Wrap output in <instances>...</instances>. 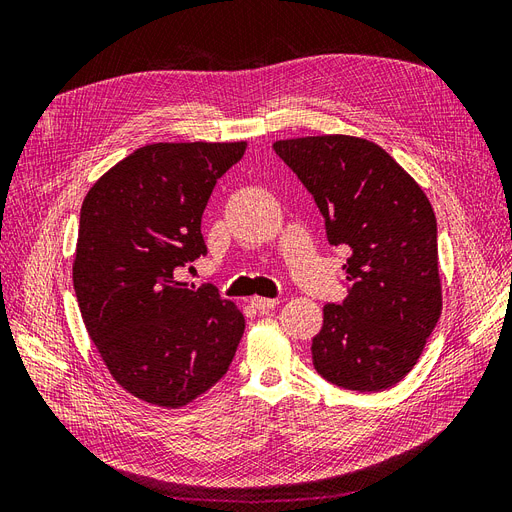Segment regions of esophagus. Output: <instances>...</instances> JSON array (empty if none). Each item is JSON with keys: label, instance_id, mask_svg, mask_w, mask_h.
I'll return each mask as SVG.
<instances>
[{"label": "esophagus", "instance_id": "esophagus-1", "mask_svg": "<svg viewBox=\"0 0 512 512\" xmlns=\"http://www.w3.org/2000/svg\"><path fill=\"white\" fill-rule=\"evenodd\" d=\"M250 303L254 309H258V312H267V309H273L275 305H280V301L277 299H267V297H252Z\"/></svg>", "mask_w": 512, "mask_h": 512}]
</instances>
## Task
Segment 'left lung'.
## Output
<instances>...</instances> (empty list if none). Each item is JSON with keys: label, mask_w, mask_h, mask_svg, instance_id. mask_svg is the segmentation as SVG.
Segmentation results:
<instances>
[{"label": "left lung", "mask_w": 512, "mask_h": 512, "mask_svg": "<svg viewBox=\"0 0 512 512\" xmlns=\"http://www.w3.org/2000/svg\"><path fill=\"white\" fill-rule=\"evenodd\" d=\"M314 196L331 245H348L344 303L324 305L318 374L348 391L391 389L416 365L442 314L438 224L425 192L365 138L273 143Z\"/></svg>", "instance_id": "1"}]
</instances>
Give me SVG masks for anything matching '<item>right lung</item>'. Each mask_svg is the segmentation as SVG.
Instances as JSON below:
<instances>
[{
	"label": "right lung",
	"instance_id": "1",
	"mask_svg": "<svg viewBox=\"0 0 512 512\" xmlns=\"http://www.w3.org/2000/svg\"><path fill=\"white\" fill-rule=\"evenodd\" d=\"M245 143H153L117 162L81 207L76 301L111 376L134 397L181 408L232 363L245 318L175 269L207 254L200 220Z\"/></svg>",
	"mask_w": 512,
	"mask_h": 512
}]
</instances>
